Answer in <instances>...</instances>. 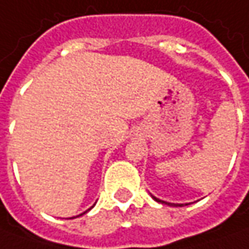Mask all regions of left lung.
<instances>
[{"label":"left lung","mask_w":249,"mask_h":249,"mask_svg":"<svg viewBox=\"0 0 249 249\" xmlns=\"http://www.w3.org/2000/svg\"><path fill=\"white\" fill-rule=\"evenodd\" d=\"M151 197H153V200L157 202H161V204H165V205H169V207H183V205H189V204H174V202H167V201H162V200H160L157 197H154L153 194H150Z\"/></svg>","instance_id":"8db88e82"}]
</instances>
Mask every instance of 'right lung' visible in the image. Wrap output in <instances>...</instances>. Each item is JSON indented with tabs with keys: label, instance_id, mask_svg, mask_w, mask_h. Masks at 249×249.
<instances>
[{
	"label": "right lung",
	"instance_id": "right-lung-1",
	"mask_svg": "<svg viewBox=\"0 0 249 249\" xmlns=\"http://www.w3.org/2000/svg\"><path fill=\"white\" fill-rule=\"evenodd\" d=\"M93 205H95V204H93ZM93 205H92L90 208H93ZM90 208H89V210H90ZM89 210H87V211H85V212H88V211H89ZM85 212H84V213H85ZM81 215H82V213H81ZM78 216H80V215H78Z\"/></svg>",
	"mask_w": 249,
	"mask_h": 249
}]
</instances>
